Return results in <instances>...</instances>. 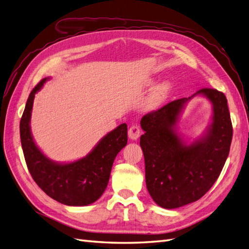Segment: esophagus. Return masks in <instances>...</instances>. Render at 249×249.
<instances>
[{"instance_id":"1","label":"esophagus","mask_w":249,"mask_h":249,"mask_svg":"<svg viewBox=\"0 0 249 249\" xmlns=\"http://www.w3.org/2000/svg\"><path fill=\"white\" fill-rule=\"evenodd\" d=\"M140 136V129L137 125H132L129 129V138L131 140H137Z\"/></svg>"}]
</instances>
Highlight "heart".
I'll return each instance as SVG.
<instances>
[{"instance_id":"obj_1","label":"heart","mask_w":249,"mask_h":249,"mask_svg":"<svg viewBox=\"0 0 249 249\" xmlns=\"http://www.w3.org/2000/svg\"><path fill=\"white\" fill-rule=\"evenodd\" d=\"M172 90V85L170 82H162L159 85H157L153 91L150 92L149 97L146 103V106L149 109H155L157 107H159L161 104L165 102V100L167 99L168 95L170 94Z\"/></svg>"}]
</instances>
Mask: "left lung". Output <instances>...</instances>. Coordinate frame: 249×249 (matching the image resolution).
<instances>
[{
  "label": "left lung",
  "instance_id": "left-lung-1",
  "mask_svg": "<svg viewBox=\"0 0 249 249\" xmlns=\"http://www.w3.org/2000/svg\"><path fill=\"white\" fill-rule=\"evenodd\" d=\"M194 96L211 103L213 117L202 136L188 143L177 132V123ZM140 125L144 131L140 146L146 187L157 205L176 209L202 197L219 177L230 153L232 126L225 95L215 89H200L148 113Z\"/></svg>",
  "mask_w": 249,
  "mask_h": 249
}]
</instances>
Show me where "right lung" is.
<instances>
[{"mask_svg": "<svg viewBox=\"0 0 249 249\" xmlns=\"http://www.w3.org/2000/svg\"><path fill=\"white\" fill-rule=\"evenodd\" d=\"M51 78L42 79L30 93L19 124L22 152L35 183L50 197L66 206L91 205L105 192L113 162L127 143V125L119 124L82 159L61 163L51 160L36 145L31 132L35 94Z\"/></svg>", "mask_w": 249, "mask_h": 249, "instance_id": "add662e5", "label": "right lung"}]
</instances>
